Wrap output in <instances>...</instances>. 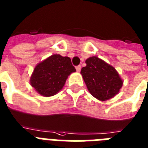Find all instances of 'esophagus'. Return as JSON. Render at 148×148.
I'll return each mask as SVG.
<instances>
[{
	"label": "esophagus",
	"mask_w": 148,
	"mask_h": 148,
	"mask_svg": "<svg viewBox=\"0 0 148 148\" xmlns=\"http://www.w3.org/2000/svg\"><path fill=\"white\" fill-rule=\"evenodd\" d=\"M75 69H76L77 72H80V70H81V66H77L75 67Z\"/></svg>",
	"instance_id": "1"
}]
</instances>
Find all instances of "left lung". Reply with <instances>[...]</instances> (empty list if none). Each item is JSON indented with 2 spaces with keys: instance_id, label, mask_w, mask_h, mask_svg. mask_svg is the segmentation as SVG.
Returning <instances> with one entry per match:
<instances>
[{
  "instance_id": "obj_1",
  "label": "left lung",
  "mask_w": 148,
  "mask_h": 148,
  "mask_svg": "<svg viewBox=\"0 0 148 148\" xmlns=\"http://www.w3.org/2000/svg\"><path fill=\"white\" fill-rule=\"evenodd\" d=\"M81 73L89 92L100 101L114 97L123 86V80L112 66L97 57L86 60Z\"/></svg>"
}]
</instances>
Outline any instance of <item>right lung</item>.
Listing matches in <instances>:
<instances>
[{"instance_id":"obj_1","label":"right lung","mask_w":148,"mask_h":148,"mask_svg":"<svg viewBox=\"0 0 148 148\" xmlns=\"http://www.w3.org/2000/svg\"><path fill=\"white\" fill-rule=\"evenodd\" d=\"M75 71L69 57L53 54L35 66L30 82L40 95L50 97L59 92L68 75Z\"/></svg>"}]
</instances>
